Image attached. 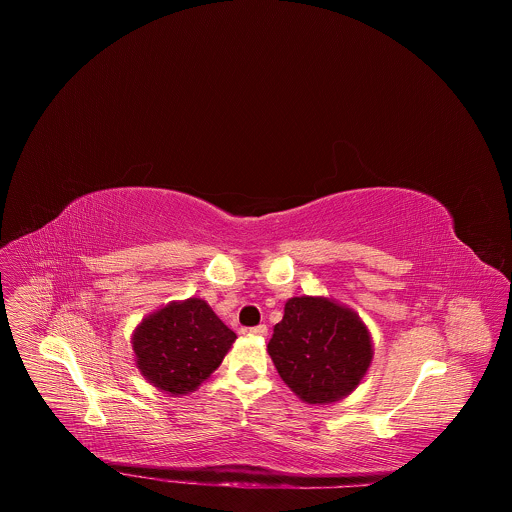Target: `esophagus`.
I'll list each match as a JSON object with an SVG mask.
<instances>
[{
  "instance_id": "esophagus-1",
  "label": "esophagus",
  "mask_w": 512,
  "mask_h": 512,
  "mask_svg": "<svg viewBox=\"0 0 512 512\" xmlns=\"http://www.w3.org/2000/svg\"><path fill=\"white\" fill-rule=\"evenodd\" d=\"M248 333L254 335V337H266L268 335V327L266 325H258V327H252Z\"/></svg>"
}]
</instances>
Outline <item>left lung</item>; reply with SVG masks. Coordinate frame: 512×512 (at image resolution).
<instances>
[{
    "label": "left lung",
    "mask_w": 512,
    "mask_h": 512,
    "mask_svg": "<svg viewBox=\"0 0 512 512\" xmlns=\"http://www.w3.org/2000/svg\"><path fill=\"white\" fill-rule=\"evenodd\" d=\"M268 355L293 394L307 404H331L349 396L372 363V339L351 307L323 295L286 301Z\"/></svg>",
    "instance_id": "obj_1"
}]
</instances>
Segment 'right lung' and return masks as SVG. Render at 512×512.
I'll return each instance as SVG.
<instances>
[{"instance_id": "1", "label": "right lung", "mask_w": 512, "mask_h": 512, "mask_svg": "<svg viewBox=\"0 0 512 512\" xmlns=\"http://www.w3.org/2000/svg\"><path fill=\"white\" fill-rule=\"evenodd\" d=\"M236 341L201 297L171 301L146 315L132 333L142 376L157 390L183 396L197 390Z\"/></svg>"}]
</instances>
